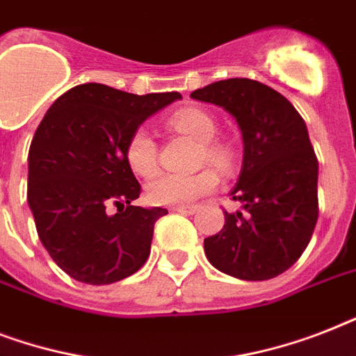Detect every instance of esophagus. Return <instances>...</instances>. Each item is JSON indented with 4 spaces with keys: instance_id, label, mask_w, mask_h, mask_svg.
<instances>
[{
    "instance_id": "esophagus-1",
    "label": "esophagus",
    "mask_w": 356,
    "mask_h": 356,
    "mask_svg": "<svg viewBox=\"0 0 356 356\" xmlns=\"http://www.w3.org/2000/svg\"><path fill=\"white\" fill-rule=\"evenodd\" d=\"M173 211L181 212V214H194L197 211V207L195 205H183V207H173Z\"/></svg>"
}]
</instances>
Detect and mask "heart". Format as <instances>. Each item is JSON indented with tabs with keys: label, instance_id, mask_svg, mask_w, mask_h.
Masks as SVG:
<instances>
[{
	"label": "heart",
	"instance_id": "1",
	"mask_svg": "<svg viewBox=\"0 0 356 356\" xmlns=\"http://www.w3.org/2000/svg\"><path fill=\"white\" fill-rule=\"evenodd\" d=\"M177 133L200 142V162H209L218 172L231 173L236 166V147L229 140L216 138L218 123L203 108H181L168 120ZM125 161L140 177H149L159 168V145L147 129H134L125 144ZM218 175L212 170H201L192 175L162 173L149 181L145 194L153 205L183 207L214 192Z\"/></svg>",
	"mask_w": 356,
	"mask_h": 356
}]
</instances>
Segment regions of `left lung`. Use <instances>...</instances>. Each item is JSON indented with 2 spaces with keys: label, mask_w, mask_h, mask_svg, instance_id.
I'll return each mask as SVG.
<instances>
[{
  "label": "left lung",
  "mask_w": 356,
  "mask_h": 356,
  "mask_svg": "<svg viewBox=\"0 0 356 356\" xmlns=\"http://www.w3.org/2000/svg\"><path fill=\"white\" fill-rule=\"evenodd\" d=\"M197 102L233 114L242 131L243 164L225 225L205 238L209 262L243 281H266L298 262L318 222V159L301 114L259 81L225 79L194 90Z\"/></svg>",
  "instance_id": "obj_1"
}]
</instances>
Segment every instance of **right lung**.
Instances as JSON below:
<instances>
[{
    "instance_id": "1",
    "label": "right lung",
    "mask_w": 356,
    "mask_h": 356,
    "mask_svg": "<svg viewBox=\"0 0 356 356\" xmlns=\"http://www.w3.org/2000/svg\"><path fill=\"white\" fill-rule=\"evenodd\" d=\"M179 92L136 96L99 83L70 88L36 129L29 147L27 201L55 264L75 281L111 284L149 257L153 227L166 209H142L125 161L134 129Z\"/></svg>"
}]
</instances>
